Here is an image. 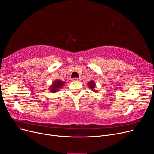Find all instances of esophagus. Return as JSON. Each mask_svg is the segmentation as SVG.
<instances>
[{
  "instance_id": "1",
  "label": "esophagus",
  "mask_w": 154,
  "mask_h": 154,
  "mask_svg": "<svg viewBox=\"0 0 154 154\" xmlns=\"http://www.w3.org/2000/svg\"><path fill=\"white\" fill-rule=\"evenodd\" d=\"M80 79L79 78H73L72 79V81H79Z\"/></svg>"
}]
</instances>
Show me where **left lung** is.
<instances>
[{"label": "left lung", "instance_id": "obj_1", "mask_svg": "<svg viewBox=\"0 0 154 154\" xmlns=\"http://www.w3.org/2000/svg\"><path fill=\"white\" fill-rule=\"evenodd\" d=\"M87 84H88L89 88H90L92 91H93L94 92L97 91V90H96V83L93 81H91Z\"/></svg>", "mask_w": 154, "mask_h": 154}]
</instances>
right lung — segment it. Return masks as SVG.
<instances>
[{"label": "right lung", "instance_id": "right-lung-1", "mask_svg": "<svg viewBox=\"0 0 154 154\" xmlns=\"http://www.w3.org/2000/svg\"><path fill=\"white\" fill-rule=\"evenodd\" d=\"M65 84V82L60 81V80L56 79L55 81L52 83V84L49 87L50 92H51L53 93L58 92V91H60V89L63 88Z\"/></svg>", "mask_w": 154, "mask_h": 154}]
</instances>
